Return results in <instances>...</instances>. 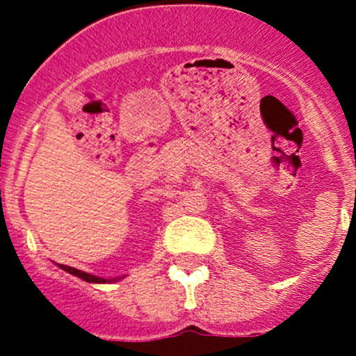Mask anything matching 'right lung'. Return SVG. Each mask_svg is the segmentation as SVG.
<instances>
[{"label":"right lung","instance_id":"1","mask_svg":"<svg viewBox=\"0 0 356 356\" xmlns=\"http://www.w3.org/2000/svg\"><path fill=\"white\" fill-rule=\"evenodd\" d=\"M60 268H63V270L68 272V274L75 275V277L82 279V281H86V282H91V284H106V282H117V281H120V279H124V277L103 279V277H98V275L88 274V272L77 270V268H74V267H68V265H60Z\"/></svg>","mask_w":356,"mask_h":356}]
</instances>
